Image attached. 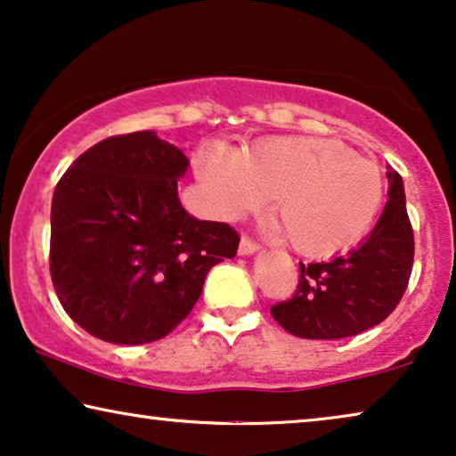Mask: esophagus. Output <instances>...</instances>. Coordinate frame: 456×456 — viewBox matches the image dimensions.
Masks as SVG:
<instances>
[{"instance_id": "obj_1", "label": "esophagus", "mask_w": 456, "mask_h": 456, "mask_svg": "<svg viewBox=\"0 0 456 456\" xmlns=\"http://www.w3.org/2000/svg\"><path fill=\"white\" fill-rule=\"evenodd\" d=\"M258 249H260V246L254 240H249L248 235L241 237V241H240V254L241 256H249V254L258 252Z\"/></svg>"}]
</instances>
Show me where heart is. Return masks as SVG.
Returning a JSON list of instances; mask_svg holds the SVG:
<instances>
[{
  "label": "heart",
  "mask_w": 456,
  "mask_h": 456,
  "mask_svg": "<svg viewBox=\"0 0 456 456\" xmlns=\"http://www.w3.org/2000/svg\"><path fill=\"white\" fill-rule=\"evenodd\" d=\"M200 177L223 216L235 219L274 196L295 249L326 256L368 233L384 198L382 173L368 159L329 138L281 136L241 152L213 151Z\"/></svg>",
  "instance_id": "1"
}]
</instances>
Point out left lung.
I'll use <instances>...</instances> for the list:
<instances>
[{"label": "left lung", "instance_id": "1", "mask_svg": "<svg viewBox=\"0 0 456 456\" xmlns=\"http://www.w3.org/2000/svg\"><path fill=\"white\" fill-rule=\"evenodd\" d=\"M388 202L371 233L349 254L329 262H299L291 299L273 318L301 338H343L380 324L399 304L413 268V229L403 177L388 167Z\"/></svg>", "mask_w": 456, "mask_h": 456}]
</instances>
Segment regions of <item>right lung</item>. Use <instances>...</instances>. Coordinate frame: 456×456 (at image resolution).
I'll use <instances>...</instances> for the list:
<instances>
[{
	"instance_id": "right-lung-1",
	"label": "right lung",
	"mask_w": 456,
	"mask_h": 456,
	"mask_svg": "<svg viewBox=\"0 0 456 456\" xmlns=\"http://www.w3.org/2000/svg\"><path fill=\"white\" fill-rule=\"evenodd\" d=\"M188 157L152 130L101 140L76 159L51 202V281L93 337L142 345L169 335L200 297L210 268L233 258L227 223L185 213Z\"/></svg>"
}]
</instances>
